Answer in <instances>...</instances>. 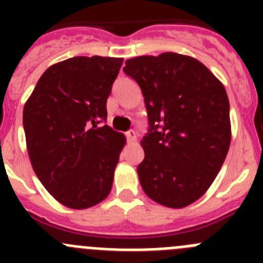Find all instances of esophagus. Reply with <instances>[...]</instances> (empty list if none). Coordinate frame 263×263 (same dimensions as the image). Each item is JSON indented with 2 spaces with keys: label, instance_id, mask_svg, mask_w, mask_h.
<instances>
[{
  "label": "esophagus",
  "instance_id": "obj_1",
  "mask_svg": "<svg viewBox=\"0 0 263 263\" xmlns=\"http://www.w3.org/2000/svg\"><path fill=\"white\" fill-rule=\"evenodd\" d=\"M126 138L129 142H134V141L137 139V133L134 132V130H129V132L126 133Z\"/></svg>",
  "mask_w": 263,
  "mask_h": 263
}]
</instances>
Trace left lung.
Masks as SVG:
<instances>
[{"label": "left lung", "mask_w": 263, "mask_h": 263, "mask_svg": "<svg viewBox=\"0 0 263 263\" xmlns=\"http://www.w3.org/2000/svg\"><path fill=\"white\" fill-rule=\"evenodd\" d=\"M145 97L148 132L137 173L150 199L183 208L212 184L231 145L229 100L203 63L164 52L125 62Z\"/></svg>", "instance_id": "left-lung-1"}]
</instances>
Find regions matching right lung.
I'll use <instances>...</instances> for the list:
<instances>
[{
    "label": "right lung",
    "mask_w": 263,
    "mask_h": 263,
    "mask_svg": "<svg viewBox=\"0 0 263 263\" xmlns=\"http://www.w3.org/2000/svg\"><path fill=\"white\" fill-rule=\"evenodd\" d=\"M122 58L76 57L51 66L23 108L32 168L63 205L85 210L113 184L125 137L106 122V100Z\"/></svg>",
    "instance_id": "add662e5"
}]
</instances>
